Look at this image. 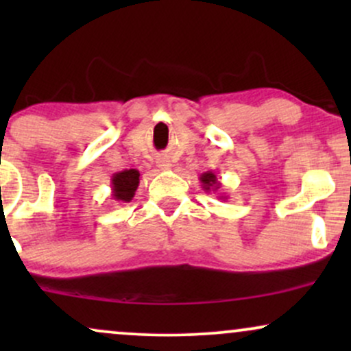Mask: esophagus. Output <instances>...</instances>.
Instances as JSON below:
<instances>
[{
    "mask_svg": "<svg viewBox=\"0 0 351 351\" xmlns=\"http://www.w3.org/2000/svg\"><path fill=\"white\" fill-rule=\"evenodd\" d=\"M158 168L160 170H170L171 168V163H170V160H167V158H158Z\"/></svg>",
    "mask_w": 351,
    "mask_h": 351,
    "instance_id": "esophagus-1",
    "label": "esophagus"
}]
</instances>
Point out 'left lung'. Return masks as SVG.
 <instances>
[{
	"mask_svg": "<svg viewBox=\"0 0 351 351\" xmlns=\"http://www.w3.org/2000/svg\"><path fill=\"white\" fill-rule=\"evenodd\" d=\"M199 181H201V188H203L206 193H209V191H215L216 193L217 189L221 188V183H219V181H217V176L213 171L203 173V175L199 176ZM217 195H219V193H217ZM217 198H219V199H228V196L219 195V196H217Z\"/></svg>",
	"mask_w": 351,
	"mask_h": 351,
	"instance_id": "left-lung-1",
	"label": "left lung"
}]
</instances>
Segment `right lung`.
Here are the masks:
<instances>
[{
    "label": "right lung",
    "instance_id": "obj_1",
    "mask_svg": "<svg viewBox=\"0 0 351 351\" xmlns=\"http://www.w3.org/2000/svg\"><path fill=\"white\" fill-rule=\"evenodd\" d=\"M140 183V171L135 168L114 173L112 176V198L120 203H130Z\"/></svg>",
    "mask_w": 351,
    "mask_h": 351
}]
</instances>
